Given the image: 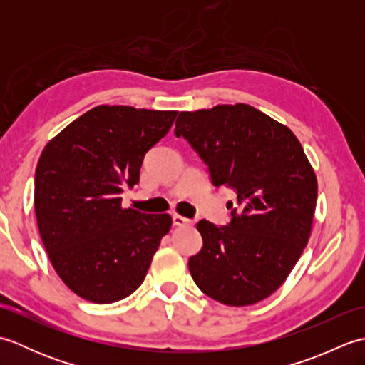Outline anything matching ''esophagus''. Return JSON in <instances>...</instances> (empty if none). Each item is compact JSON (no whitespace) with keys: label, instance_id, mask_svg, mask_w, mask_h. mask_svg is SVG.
Segmentation results:
<instances>
[{"label":"esophagus","instance_id":"34e87169","mask_svg":"<svg viewBox=\"0 0 365 365\" xmlns=\"http://www.w3.org/2000/svg\"><path fill=\"white\" fill-rule=\"evenodd\" d=\"M173 221H174V226H178V227L190 226V224H192L191 220L185 218V216H182V215H174V216H173Z\"/></svg>","mask_w":365,"mask_h":365}]
</instances>
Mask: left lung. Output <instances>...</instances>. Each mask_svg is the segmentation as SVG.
<instances>
[{
  "instance_id": "1",
  "label": "left lung",
  "mask_w": 365,
  "mask_h": 365,
  "mask_svg": "<svg viewBox=\"0 0 365 365\" xmlns=\"http://www.w3.org/2000/svg\"><path fill=\"white\" fill-rule=\"evenodd\" d=\"M174 131L207 163L215 187L237 191L229 226L196 224L204 242L188 262L196 285L226 306L268 298L289 277L312 230L319 185L301 143L284 123L245 103L182 111Z\"/></svg>"
}]
</instances>
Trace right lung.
<instances>
[{
	"label": "right lung",
	"instance_id": "1",
	"mask_svg": "<svg viewBox=\"0 0 365 365\" xmlns=\"http://www.w3.org/2000/svg\"><path fill=\"white\" fill-rule=\"evenodd\" d=\"M177 111L98 105L50 139L34 177V210L48 259L80 298L110 304L143 284L173 218L123 208L145 152Z\"/></svg>",
	"mask_w": 365,
	"mask_h": 365
}]
</instances>
